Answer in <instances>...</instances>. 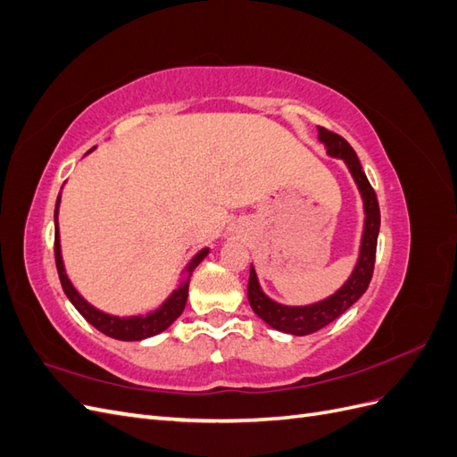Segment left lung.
<instances>
[{
  "label": "left lung",
  "mask_w": 457,
  "mask_h": 457,
  "mask_svg": "<svg viewBox=\"0 0 457 457\" xmlns=\"http://www.w3.org/2000/svg\"><path fill=\"white\" fill-rule=\"evenodd\" d=\"M318 139L324 143L328 154L343 160L354 179V183L361 190V196L364 202V232L361 240V255H358L356 267L349 280L345 282L334 295H329L322 301L312 303L305 307H287L280 303L272 301L262 294L259 286L255 269H250V282H247V299L253 312L265 320L270 328L284 331V334L292 336H309L312 331L322 329L329 322H334L345 311L362 297L368 289L373 265H376V247H378V234H379V204L378 196L373 192L366 173L362 171L361 160H358L353 146L343 139L341 135L328 131L326 128H318Z\"/></svg>",
  "instance_id": "left-lung-1"
}]
</instances>
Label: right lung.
Listing matches in <instances>:
<instances>
[{"mask_svg": "<svg viewBox=\"0 0 457 457\" xmlns=\"http://www.w3.org/2000/svg\"><path fill=\"white\" fill-rule=\"evenodd\" d=\"M89 152H87V154H89ZM59 204H61V195L57 198V205H54V262H57L59 278H61L64 294H66L68 299H71L72 305L78 309V312L84 316L93 328L103 331L104 336L120 339V341H141V339H146V337H152V336H158V334H162L163 329H168L185 311L187 297H188V282H190L192 270H195L200 265L204 257L210 253V250L204 247L202 252H198L195 257H192V261L188 262V267H187L185 280L179 284L177 289H173L171 295L165 299L156 311H152L145 316H123V318L106 314L99 309H95L93 305H89V303L76 292V287L72 286V282L68 280L66 270H64V262H62V255H61V238H59V223H57Z\"/></svg>", "mask_w": 457, "mask_h": 457, "instance_id": "1", "label": "right lung"}]
</instances>
